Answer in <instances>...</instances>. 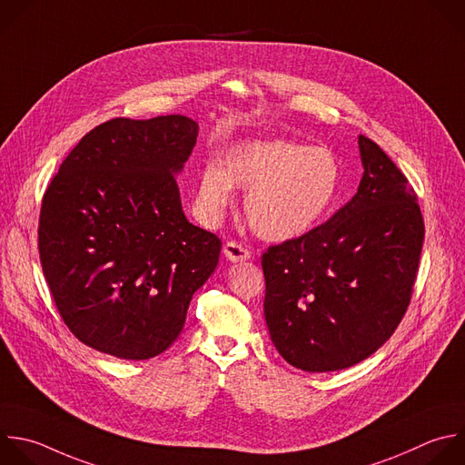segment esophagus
Here are the masks:
<instances>
[{
  "instance_id": "esophagus-1",
  "label": "esophagus",
  "mask_w": 465,
  "mask_h": 465,
  "mask_svg": "<svg viewBox=\"0 0 465 465\" xmlns=\"http://www.w3.org/2000/svg\"><path fill=\"white\" fill-rule=\"evenodd\" d=\"M223 253H224V257H226L228 261H232V262H242V261H248V259H250V252H248L242 244H239V242H235V241L226 242L224 248H223Z\"/></svg>"
}]
</instances>
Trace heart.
Here are the masks:
<instances>
[{
	"label": "heart",
	"instance_id": "heart-1",
	"mask_svg": "<svg viewBox=\"0 0 465 465\" xmlns=\"http://www.w3.org/2000/svg\"><path fill=\"white\" fill-rule=\"evenodd\" d=\"M235 186L248 190L244 212L252 230L266 241H292L311 232L334 206L341 166L334 153L292 140H255L228 151L224 168L201 172L197 204L219 219L233 203Z\"/></svg>",
	"mask_w": 465,
	"mask_h": 465
}]
</instances>
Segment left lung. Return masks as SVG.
I'll list each match as a JSON object with an SVG mask.
<instances>
[{
	"mask_svg": "<svg viewBox=\"0 0 465 465\" xmlns=\"http://www.w3.org/2000/svg\"><path fill=\"white\" fill-rule=\"evenodd\" d=\"M358 193L325 224L262 253L264 320L295 369L331 372L374 354L412 293L425 226L414 190L360 134Z\"/></svg>",
	"mask_w": 465,
	"mask_h": 465,
	"instance_id": "obj_1",
	"label": "left lung"
}]
</instances>
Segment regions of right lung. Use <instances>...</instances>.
<instances>
[{
	"label": "right lung",
	"instance_id": "obj_1",
	"mask_svg": "<svg viewBox=\"0 0 465 465\" xmlns=\"http://www.w3.org/2000/svg\"><path fill=\"white\" fill-rule=\"evenodd\" d=\"M197 134L183 114L113 118L76 143L44 195V275L69 331L98 352L163 354L219 262V237L186 219L175 179Z\"/></svg>",
	"mask_w": 465,
	"mask_h": 465
}]
</instances>
